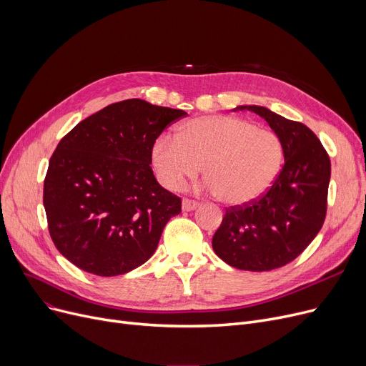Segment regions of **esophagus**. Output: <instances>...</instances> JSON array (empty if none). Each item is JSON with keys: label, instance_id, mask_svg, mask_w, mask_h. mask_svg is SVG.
<instances>
[{"label": "esophagus", "instance_id": "34e87169", "mask_svg": "<svg viewBox=\"0 0 366 366\" xmlns=\"http://www.w3.org/2000/svg\"><path fill=\"white\" fill-rule=\"evenodd\" d=\"M197 206L199 203L194 200H189V199L182 200V210H185V212H188V210H194Z\"/></svg>", "mask_w": 366, "mask_h": 366}]
</instances>
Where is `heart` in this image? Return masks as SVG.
<instances>
[{
  "instance_id": "b5f03b06",
  "label": "heart",
  "mask_w": 366,
  "mask_h": 366,
  "mask_svg": "<svg viewBox=\"0 0 366 366\" xmlns=\"http://www.w3.org/2000/svg\"><path fill=\"white\" fill-rule=\"evenodd\" d=\"M283 144L273 130L229 117L206 115L181 124L175 139L152 145L151 162L167 189H179L202 167L206 187L229 206L259 199L283 164Z\"/></svg>"
}]
</instances>
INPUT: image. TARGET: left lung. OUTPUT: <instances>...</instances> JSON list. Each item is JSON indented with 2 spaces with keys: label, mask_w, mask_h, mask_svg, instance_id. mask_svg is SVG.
Here are the masks:
<instances>
[{
  "label": "left lung",
  "mask_w": 366,
  "mask_h": 366,
  "mask_svg": "<svg viewBox=\"0 0 366 366\" xmlns=\"http://www.w3.org/2000/svg\"><path fill=\"white\" fill-rule=\"evenodd\" d=\"M236 109L252 111L270 124L283 144L285 163L259 199L225 209L212 247L239 270L270 272L294 261L320 232L328 207L331 160L305 124L264 107Z\"/></svg>",
  "instance_id": "left-lung-1"
}]
</instances>
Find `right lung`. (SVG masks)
<instances>
[{
    "label": "right lung",
    "mask_w": 366,
    "mask_h": 366,
    "mask_svg": "<svg viewBox=\"0 0 366 366\" xmlns=\"http://www.w3.org/2000/svg\"><path fill=\"white\" fill-rule=\"evenodd\" d=\"M185 115L127 99L84 119L57 144L43 203L50 237L68 261L111 277L152 257L164 225L181 212V199L154 177L151 149Z\"/></svg>",
    "instance_id": "add662e5"
}]
</instances>
